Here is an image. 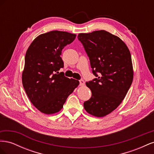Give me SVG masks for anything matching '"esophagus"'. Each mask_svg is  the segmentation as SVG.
<instances>
[{"mask_svg":"<svg viewBox=\"0 0 154 154\" xmlns=\"http://www.w3.org/2000/svg\"><path fill=\"white\" fill-rule=\"evenodd\" d=\"M80 86H84L85 85V82L83 80H80Z\"/></svg>","mask_w":154,"mask_h":154,"instance_id":"esophagus-1","label":"esophagus"}]
</instances>
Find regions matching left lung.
<instances>
[{"instance_id": "left-lung-1", "label": "left lung", "mask_w": 154, "mask_h": 154, "mask_svg": "<svg viewBox=\"0 0 154 154\" xmlns=\"http://www.w3.org/2000/svg\"><path fill=\"white\" fill-rule=\"evenodd\" d=\"M78 38L89 57L92 73L97 77L86 83L92 96L83 106L88 114L104 117L121 104L131 86V54L122 39L105 30L80 33Z\"/></svg>"}]
</instances>
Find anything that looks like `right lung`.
Segmentation results:
<instances>
[{"instance_id": "1", "label": "right lung", "mask_w": 154, "mask_h": 154, "mask_svg": "<svg viewBox=\"0 0 154 154\" xmlns=\"http://www.w3.org/2000/svg\"><path fill=\"white\" fill-rule=\"evenodd\" d=\"M76 36L66 31H52L37 36L27 50L22 85L32 104L44 114L59 112L80 84L78 80L56 72L63 67L62 49Z\"/></svg>"}]
</instances>
